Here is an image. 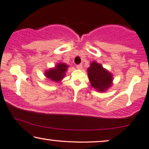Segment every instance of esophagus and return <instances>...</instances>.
<instances>
[{
    "label": "esophagus",
    "instance_id": "obj_1",
    "mask_svg": "<svg viewBox=\"0 0 149 149\" xmlns=\"http://www.w3.org/2000/svg\"><path fill=\"white\" fill-rule=\"evenodd\" d=\"M82 67H83L82 65L79 64L76 66V68H77V69H78V70H81V69H82Z\"/></svg>",
    "mask_w": 149,
    "mask_h": 149
}]
</instances>
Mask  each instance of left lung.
Listing matches in <instances>:
<instances>
[{
  "instance_id": "8db88e82",
  "label": "left lung",
  "mask_w": 149,
  "mask_h": 149,
  "mask_svg": "<svg viewBox=\"0 0 149 149\" xmlns=\"http://www.w3.org/2000/svg\"><path fill=\"white\" fill-rule=\"evenodd\" d=\"M88 75L92 87L98 92H104L112 85L113 75L96 61L91 63Z\"/></svg>"
}]
</instances>
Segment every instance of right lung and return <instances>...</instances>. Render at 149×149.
<instances>
[{
	"instance_id": "add662e5",
	"label": "right lung",
	"mask_w": 149,
	"mask_h": 149,
	"mask_svg": "<svg viewBox=\"0 0 149 149\" xmlns=\"http://www.w3.org/2000/svg\"><path fill=\"white\" fill-rule=\"evenodd\" d=\"M68 68V65L63 63H59L54 67L45 72V76L51 81L59 82L65 76V72Z\"/></svg>"
}]
</instances>
